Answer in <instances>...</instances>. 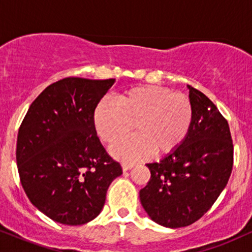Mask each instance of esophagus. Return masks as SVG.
<instances>
[{"label": "esophagus", "instance_id": "obj_1", "mask_svg": "<svg viewBox=\"0 0 252 252\" xmlns=\"http://www.w3.org/2000/svg\"><path fill=\"white\" fill-rule=\"evenodd\" d=\"M131 168H134V164H131V163H122L123 172H126V170H130Z\"/></svg>", "mask_w": 252, "mask_h": 252}]
</instances>
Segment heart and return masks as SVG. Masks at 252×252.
<instances>
[{
    "label": "heart",
    "mask_w": 252,
    "mask_h": 252,
    "mask_svg": "<svg viewBox=\"0 0 252 252\" xmlns=\"http://www.w3.org/2000/svg\"><path fill=\"white\" fill-rule=\"evenodd\" d=\"M189 98L160 86H137L123 92L116 102L104 99L94 112V123L103 141L114 143L129 134L135 135L110 148L114 158L137 162L152 154H167L184 142L192 124Z\"/></svg>",
    "instance_id": "obj_1"
}]
</instances>
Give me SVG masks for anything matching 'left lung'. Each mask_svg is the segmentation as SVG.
Returning a JSON list of instances; mask_svg holds the SVG:
<instances>
[{"instance_id":"obj_1","label":"left lung","mask_w":252,"mask_h":252,"mask_svg":"<svg viewBox=\"0 0 252 252\" xmlns=\"http://www.w3.org/2000/svg\"><path fill=\"white\" fill-rule=\"evenodd\" d=\"M187 88L193 111L189 134L158 162L147 163L150 180L140 190L149 218L169 228L200 219L227 185L233 164L227 121L202 92Z\"/></svg>"}]
</instances>
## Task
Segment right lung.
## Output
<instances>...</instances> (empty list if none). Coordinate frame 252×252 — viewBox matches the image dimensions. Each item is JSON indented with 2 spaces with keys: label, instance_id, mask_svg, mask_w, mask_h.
<instances>
[{
  "label": "right lung",
  "instance_id": "obj_1",
  "mask_svg": "<svg viewBox=\"0 0 252 252\" xmlns=\"http://www.w3.org/2000/svg\"><path fill=\"white\" fill-rule=\"evenodd\" d=\"M115 79L65 78L31 104L19 129L16 162L26 194L63 225L99 215L110 184L122 174L97 136L94 112Z\"/></svg>",
  "mask_w": 252,
  "mask_h": 252
}]
</instances>
